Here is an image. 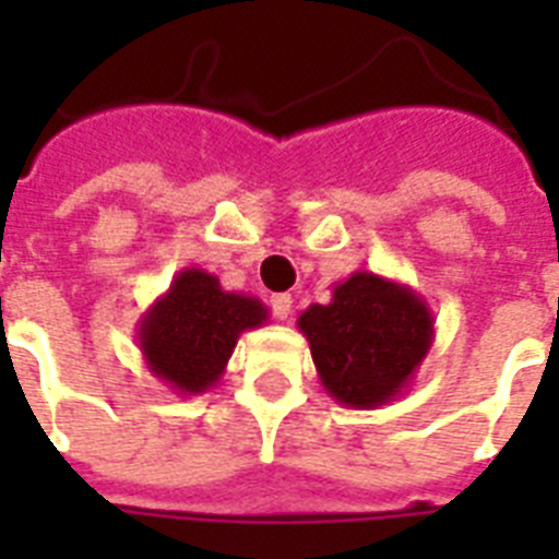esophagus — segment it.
<instances>
[{"instance_id":"esophagus-1","label":"esophagus","mask_w":559,"mask_h":559,"mask_svg":"<svg viewBox=\"0 0 559 559\" xmlns=\"http://www.w3.org/2000/svg\"><path fill=\"white\" fill-rule=\"evenodd\" d=\"M270 307L272 316H275L278 322H284V319H289V313H293V296H289V293H278V296L270 298Z\"/></svg>"}]
</instances>
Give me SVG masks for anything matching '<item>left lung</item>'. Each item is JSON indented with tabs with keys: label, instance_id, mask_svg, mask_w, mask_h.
Returning <instances> with one entry per match:
<instances>
[{
	"label": "left lung",
	"instance_id": "obj_1",
	"mask_svg": "<svg viewBox=\"0 0 559 559\" xmlns=\"http://www.w3.org/2000/svg\"><path fill=\"white\" fill-rule=\"evenodd\" d=\"M324 391L340 406L377 408L397 400L435 340V316L415 289L359 270L333 287L331 305L298 316Z\"/></svg>",
	"mask_w": 559,
	"mask_h": 559
}]
</instances>
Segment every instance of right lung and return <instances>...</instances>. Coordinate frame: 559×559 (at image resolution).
I'll list each match as a JSON object with an SVG mask.
<instances>
[{
    "label": "right lung",
    "mask_w": 559,
    "mask_h": 559,
    "mask_svg": "<svg viewBox=\"0 0 559 559\" xmlns=\"http://www.w3.org/2000/svg\"><path fill=\"white\" fill-rule=\"evenodd\" d=\"M270 319L261 298L228 293L217 275L188 266L139 319V350L153 377L177 394L214 389L235 354L240 333Z\"/></svg>",
    "instance_id": "add662e5"
}]
</instances>
